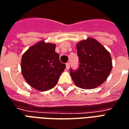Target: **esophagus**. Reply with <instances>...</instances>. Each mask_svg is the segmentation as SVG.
Here are the masks:
<instances>
[{"label":"esophagus","mask_w":129,"mask_h":129,"mask_svg":"<svg viewBox=\"0 0 129 129\" xmlns=\"http://www.w3.org/2000/svg\"><path fill=\"white\" fill-rule=\"evenodd\" d=\"M66 69H69V68H70V63H67L66 64Z\"/></svg>","instance_id":"34e87169"}]
</instances>
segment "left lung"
I'll return each mask as SVG.
<instances>
[{
  "label": "left lung",
  "instance_id": "1",
  "mask_svg": "<svg viewBox=\"0 0 129 129\" xmlns=\"http://www.w3.org/2000/svg\"><path fill=\"white\" fill-rule=\"evenodd\" d=\"M79 66L70 73L77 86L92 89L102 84L112 70L109 52L93 38H88L77 44Z\"/></svg>",
  "mask_w": 129,
  "mask_h": 129
}]
</instances>
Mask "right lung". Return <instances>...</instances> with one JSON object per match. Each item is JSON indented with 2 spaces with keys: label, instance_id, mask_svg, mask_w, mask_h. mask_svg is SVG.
Wrapping results in <instances>:
<instances>
[{
  "label": "right lung",
  "instance_id": "1",
  "mask_svg": "<svg viewBox=\"0 0 129 129\" xmlns=\"http://www.w3.org/2000/svg\"><path fill=\"white\" fill-rule=\"evenodd\" d=\"M56 45L43 41L37 43L23 54L21 73L30 86L46 91L56 86L66 65L59 61Z\"/></svg>",
  "mask_w": 129,
  "mask_h": 129
}]
</instances>
